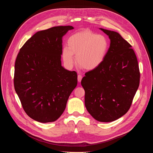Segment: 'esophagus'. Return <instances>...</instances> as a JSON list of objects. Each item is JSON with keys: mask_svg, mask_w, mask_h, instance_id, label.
Wrapping results in <instances>:
<instances>
[{"mask_svg": "<svg viewBox=\"0 0 153 153\" xmlns=\"http://www.w3.org/2000/svg\"><path fill=\"white\" fill-rule=\"evenodd\" d=\"M82 76L80 74H79L77 76V80H78V82H80L81 80H82Z\"/></svg>", "mask_w": 153, "mask_h": 153, "instance_id": "obj_1", "label": "esophagus"}]
</instances>
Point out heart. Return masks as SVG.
Segmentation results:
<instances>
[{"label":"heart","mask_w":153,"mask_h":153,"mask_svg":"<svg viewBox=\"0 0 153 153\" xmlns=\"http://www.w3.org/2000/svg\"><path fill=\"white\" fill-rule=\"evenodd\" d=\"M67 43L68 47L62 50V58L68 68L74 65V56L77 63L85 70H96L103 62L109 50V42L105 36L89 30L71 35Z\"/></svg>","instance_id":"b5f03b06"}]
</instances>
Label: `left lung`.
Listing matches in <instances>:
<instances>
[{
    "mask_svg": "<svg viewBox=\"0 0 153 153\" xmlns=\"http://www.w3.org/2000/svg\"><path fill=\"white\" fill-rule=\"evenodd\" d=\"M110 39L107 55L81 81L87 111L96 120L114 121L125 114L139 88L140 72L131 45L118 33L99 28Z\"/></svg>",
    "mask_w": 153,
    "mask_h": 153,
    "instance_id": "8db88e82",
    "label": "left lung"
}]
</instances>
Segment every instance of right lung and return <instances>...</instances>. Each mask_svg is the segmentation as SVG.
Wrapping results in <instances>:
<instances>
[{
	"label": "right lung",
	"mask_w": 153,
	"mask_h": 153,
	"mask_svg": "<svg viewBox=\"0 0 153 153\" xmlns=\"http://www.w3.org/2000/svg\"><path fill=\"white\" fill-rule=\"evenodd\" d=\"M72 26L35 33L20 50L14 85L24 111L41 123L56 121L63 113L77 84V75L62 66V37Z\"/></svg>",
	"instance_id": "right-lung-1"
}]
</instances>
